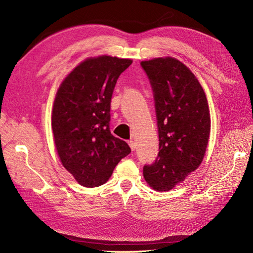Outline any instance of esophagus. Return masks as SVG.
Wrapping results in <instances>:
<instances>
[{
	"mask_svg": "<svg viewBox=\"0 0 253 253\" xmlns=\"http://www.w3.org/2000/svg\"><path fill=\"white\" fill-rule=\"evenodd\" d=\"M128 144H129V146H130L131 150H134V149L136 148V144H135V142H134V141H132V140L128 141Z\"/></svg>",
	"mask_w": 253,
	"mask_h": 253,
	"instance_id": "1",
	"label": "esophagus"
}]
</instances>
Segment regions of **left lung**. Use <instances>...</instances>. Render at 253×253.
Segmentation results:
<instances>
[{
	"label": "left lung",
	"mask_w": 253,
	"mask_h": 253,
	"mask_svg": "<svg viewBox=\"0 0 253 253\" xmlns=\"http://www.w3.org/2000/svg\"><path fill=\"white\" fill-rule=\"evenodd\" d=\"M153 86L159 154L143 176L148 185L168 192L183 182L203 162L211 131L206 93L197 77L174 57L141 62Z\"/></svg>",
	"instance_id": "1"
}]
</instances>
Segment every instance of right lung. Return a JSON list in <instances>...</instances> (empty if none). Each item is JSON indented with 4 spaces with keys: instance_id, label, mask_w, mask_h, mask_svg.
I'll list each match as a JSON object with an SVG mask.
<instances>
[{
    "instance_id": "right-lung-1",
    "label": "right lung",
    "mask_w": 253,
    "mask_h": 253,
    "mask_svg": "<svg viewBox=\"0 0 253 253\" xmlns=\"http://www.w3.org/2000/svg\"><path fill=\"white\" fill-rule=\"evenodd\" d=\"M131 63V59L108 55L89 57L70 72L57 90L52 112L56 150L63 168L83 186L106 183L131 151L109 129L113 89Z\"/></svg>"
}]
</instances>
